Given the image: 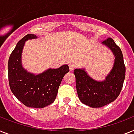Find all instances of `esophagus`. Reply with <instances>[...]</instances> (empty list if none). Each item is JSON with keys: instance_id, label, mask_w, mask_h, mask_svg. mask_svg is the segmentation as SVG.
Segmentation results:
<instances>
[{"instance_id": "1", "label": "esophagus", "mask_w": 134, "mask_h": 134, "mask_svg": "<svg viewBox=\"0 0 134 134\" xmlns=\"http://www.w3.org/2000/svg\"><path fill=\"white\" fill-rule=\"evenodd\" d=\"M69 70L71 71H72L73 70H74V65H73V64H69Z\"/></svg>"}]
</instances>
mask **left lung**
Wrapping results in <instances>:
<instances>
[{
	"mask_svg": "<svg viewBox=\"0 0 134 134\" xmlns=\"http://www.w3.org/2000/svg\"><path fill=\"white\" fill-rule=\"evenodd\" d=\"M102 44L109 49L115 58L112 69L105 80H94L83 68L74 71L78 98L83 104L93 108L102 107L115 100L121 92L125 78V66L120 47L111 38Z\"/></svg>",
	"mask_w": 134,
	"mask_h": 134,
	"instance_id": "left-lung-1",
	"label": "left lung"
}]
</instances>
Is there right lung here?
<instances>
[{
	"label": "right lung",
	"mask_w": 134,
	"mask_h": 134,
	"mask_svg": "<svg viewBox=\"0 0 134 134\" xmlns=\"http://www.w3.org/2000/svg\"><path fill=\"white\" fill-rule=\"evenodd\" d=\"M37 38L35 34H29L17 43L9 58V83L13 94L23 105L32 108H43L55 100L60 82L69 68L67 65H63L57 69L49 68L38 74L25 69L22 64V53L25 42Z\"/></svg>",
	"instance_id": "add662e5"
}]
</instances>
